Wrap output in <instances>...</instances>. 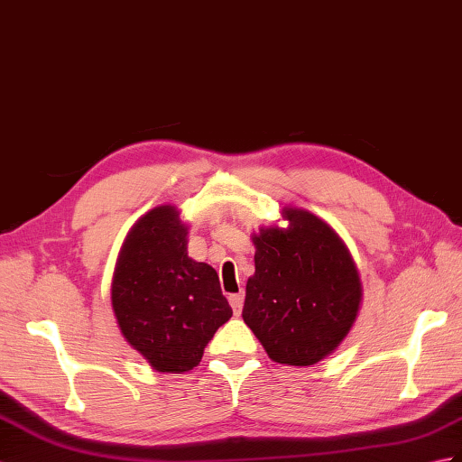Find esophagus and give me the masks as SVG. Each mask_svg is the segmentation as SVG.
I'll use <instances>...</instances> for the list:
<instances>
[{"label":"esophagus","mask_w":462,"mask_h":462,"mask_svg":"<svg viewBox=\"0 0 462 462\" xmlns=\"http://www.w3.org/2000/svg\"><path fill=\"white\" fill-rule=\"evenodd\" d=\"M230 305H232V310L234 315H240L242 313V307H244V293H234L230 295Z\"/></svg>","instance_id":"esophagus-1"}]
</instances>
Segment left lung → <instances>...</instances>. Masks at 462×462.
Listing matches in <instances>:
<instances>
[{"label": "left lung", "instance_id": "obj_1", "mask_svg": "<svg viewBox=\"0 0 462 462\" xmlns=\"http://www.w3.org/2000/svg\"><path fill=\"white\" fill-rule=\"evenodd\" d=\"M287 228L254 234L255 273L245 283L244 323L267 356L313 366L335 352L356 320L362 285L346 244L325 220L285 208Z\"/></svg>", "mask_w": 462, "mask_h": 462}]
</instances>
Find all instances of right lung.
Wrapping results in <instances>:
<instances>
[{"instance_id": "1", "label": "right lung", "mask_w": 462, "mask_h": 462, "mask_svg": "<svg viewBox=\"0 0 462 462\" xmlns=\"http://www.w3.org/2000/svg\"><path fill=\"white\" fill-rule=\"evenodd\" d=\"M189 226L171 205L127 232L112 280V309L124 338L157 372L195 366L232 309L214 267L187 254Z\"/></svg>"}]
</instances>
